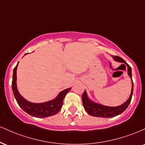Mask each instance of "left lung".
<instances>
[{
  "label": "left lung",
  "instance_id": "obj_1",
  "mask_svg": "<svg viewBox=\"0 0 145 145\" xmlns=\"http://www.w3.org/2000/svg\"><path fill=\"white\" fill-rule=\"evenodd\" d=\"M113 58L116 61H119V62L121 63H125L127 65L128 75L131 78V82H132V87H131L130 97H129V99L124 104L121 105V106H116V107H108V106L96 104V103L93 102V101L89 100V98L87 97L86 91H84L82 95V104L84 109L88 112V114L91 116L104 118H110L113 117V116H117L125 110L131 101V97H132L133 94V87H134V83H133L132 78H131V68L122 58L119 57L118 56H113Z\"/></svg>",
  "mask_w": 145,
  "mask_h": 145
}]
</instances>
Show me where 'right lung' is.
Masks as SVG:
<instances>
[{
  "label": "right lung",
  "mask_w": 145,
  "mask_h": 145,
  "mask_svg": "<svg viewBox=\"0 0 145 145\" xmlns=\"http://www.w3.org/2000/svg\"><path fill=\"white\" fill-rule=\"evenodd\" d=\"M18 63L16 67L14 69V74H13L12 80V89L14 92V97L17 101L18 105L23 110L30 115L37 118H45L48 116L54 115L62 108L63 104V99L65 97L66 94L70 91L71 88L67 89L61 91L55 99L53 100L47 101V102L41 103V104H35L31 103L26 100L20 95L17 89L16 85V70H17Z\"/></svg>",
  "instance_id": "obj_1"
}]
</instances>
